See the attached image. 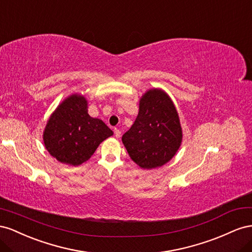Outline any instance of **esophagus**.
<instances>
[{
  "label": "esophagus",
  "mask_w": 252,
  "mask_h": 252,
  "mask_svg": "<svg viewBox=\"0 0 252 252\" xmlns=\"http://www.w3.org/2000/svg\"><path fill=\"white\" fill-rule=\"evenodd\" d=\"M114 133H115V136H116L117 138H119L120 137V135H121V132H120V130L119 128H117V127H115L114 128Z\"/></svg>",
  "instance_id": "obj_1"
}]
</instances>
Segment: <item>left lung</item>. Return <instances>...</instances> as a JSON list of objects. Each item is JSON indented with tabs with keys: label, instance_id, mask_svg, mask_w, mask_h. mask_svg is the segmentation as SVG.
Instances as JSON below:
<instances>
[{
	"label": "left lung",
	"instance_id": "1",
	"mask_svg": "<svg viewBox=\"0 0 252 252\" xmlns=\"http://www.w3.org/2000/svg\"><path fill=\"white\" fill-rule=\"evenodd\" d=\"M183 131L175 105L166 92L147 91L139 101V112L122 142L132 160L142 169L163 166L182 145Z\"/></svg>",
	"mask_w": 252,
	"mask_h": 252
}]
</instances>
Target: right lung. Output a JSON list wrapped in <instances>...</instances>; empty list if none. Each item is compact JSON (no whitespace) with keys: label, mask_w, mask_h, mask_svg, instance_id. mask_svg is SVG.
Here are the masks:
<instances>
[{"label":"right lung","mask_w":252,"mask_h":252,"mask_svg":"<svg viewBox=\"0 0 252 252\" xmlns=\"http://www.w3.org/2000/svg\"><path fill=\"white\" fill-rule=\"evenodd\" d=\"M113 131L101 119L88 113V100L73 94L50 115L43 132V141L49 154L57 160L79 166L89 160L98 146Z\"/></svg>","instance_id":"add662e5"}]
</instances>
